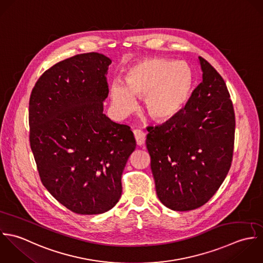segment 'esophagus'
I'll list each match as a JSON object with an SVG mask.
<instances>
[{
    "mask_svg": "<svg viewBox=\"0 0 263 263\" xmlns=\"http://www.w3.org/2000/svg\"><path fill=\"white\" fill-rule=\"evenodd\" d=\"M134 133V137H135V140H136V143L137 145L139 146H142L145 142V133L139 129H135L133 131Z\"/></svg>",
    "mask_w": 263,
    "mask_h": 263,
    "instance_id": "obj_1",
    "label": "esophagus"
}]
</instances>
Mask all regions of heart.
<instances>
[{
  "mask_svg": "<svg viewBox=\"0 0 263 263\" xmlns=\"http://www.w3.org/2000/svg\"><path fill=\"white\" fill-rule=\"evenodd\" d=\"M124 80L116 79L110 87L111 105L118 115L132 112L137 105L136 97L144 96L146 114L154 120L166 121L187 104L194 75L183 61L149 58L130 66Z\"/></svg>",
  "mask_w": 263,
  "mask_h": 263,
  "instance_id": "heart-1",
  "label": "heart"
}]
</instances>
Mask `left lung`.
<instances>
[{
  "label": "left lung",
  "instance_id": "obj_1",
  "mask_svg": "<svg viewBox=\"0 0 263 263\" xmlns=\"http://www.w3.org/2000/svg\"><path fill=\"white\" fill-rule=\"evenodd\" d=\"M202 82L174 118L147 127L146 147L158 199L177 211L196 210L215 194L231 167L235 112L222 77L198 57Z\"/></svg>",
  "mask_w": 263,
  "mask_h": 263
}]
</instances>
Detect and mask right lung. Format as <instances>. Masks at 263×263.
Masks as SVG:
<instances>
[{
	"instance_id": "right-lung-1",
	"label": "right lung",
	"mask_w": 263,
	"mask_h": 263,
	"mask_svg": "<svg viewBox=\"0 0 263 263\" xmlns=\"http://www.w3.org/2000/svg\"><path fill=\"white\" fill-rule=\"evenodd\" d=\"M105 54H76L36 81L29 100V141L44 186L68 210L100 214L122 194L121 177L136 147L127 125L104 114Z\"/></svg>"
}]
</instances>
